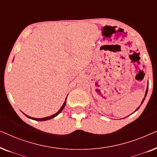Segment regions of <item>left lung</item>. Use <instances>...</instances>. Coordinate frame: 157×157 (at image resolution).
<instances>
[{"mask_svg":"<svg viewBox=\"0 0 157 157\" xmlns=\"http://www.w3.org/2000/svg\"><path fill=\"white\" fill-rule=\"evenodd\" d=\"M148 88H149V84H148V85H147V90H146V92H145V95H144V98H143V100H142V101H141V105L143 104V102H144V99H145L146 96H147V92H148ZM141 105H140V106H139L138 107V108H137V109H136V111H136L137 110H138V109H139V107H140V106H141ZM135 111H134V112H135Z\"/></svg>","mask_w":157,"mask_h":157,"instance_id":"left-lung-1","label":"left lung"}]
</instances>
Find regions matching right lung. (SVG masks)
<instances>
[{
	"label": "right lung",
	"instance_id": "1",
	"mask_svg": "<svg viewBox=\"0 0 157 157\" xmlns=\"http://www.w3.org/2000/svg\"><path fill=\"white\" fill-rule=\"evenodd\" d=\"M66 98H67V96H66V99H65V101H64V103H63V104L62 105V106L61 107V109H59V111H57L56 113H54V114H53V115H51V116H50V117H44V118H39V119H38V118H33V117H29V116H28V115H26V114H25L24 113V114L26 116V117H28V118H29V119H33V120H35V121H47V120H49V119H53V118H54V117H56V116H58L59 114L62 111V110H63V108L64 107H65V105H66Z\"/></svg>",
	"mask_w": 157,
	"mask_h": 157
}]
</instances>
